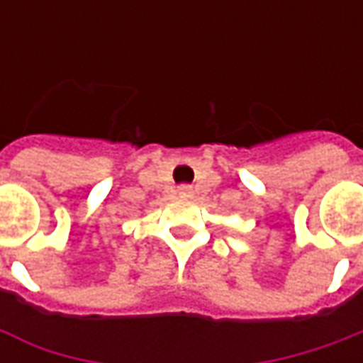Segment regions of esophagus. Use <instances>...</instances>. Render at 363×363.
<instances>
[{
  "mask_svg": "<svg viewBox=\"0 0 363 363\" xmlns=\"http://www.w3.org/2000/svg\"><path fill=\"white\" fill-rule=\"evenodd\" d=\"M177 192H179V196L181 198H190L192 196V186H189V184H181V186L177 189Z\"/></svg>",
  "mask_w": 363,
  "mask_h": 363,
  "instance_id": "1",
  "label": "esophagus"
}]
</instances>
